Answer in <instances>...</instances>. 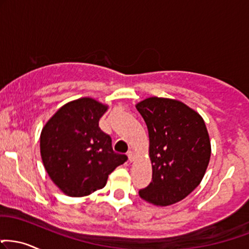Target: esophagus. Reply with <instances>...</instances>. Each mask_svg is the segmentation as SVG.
I'll use <instances>...</instances> for the list:
<instances>
[{
    "label": "esophagus",
    "mask_w": 249,
    "mask_h": 249,
    "mask_svg": "<svg viewBox=\"0 0 249 249\" xmlns=\"http://www.w3.org/2000/svg\"><path fill=\"white\" fill-rule=\"evenodd\" d=\"M127 158H128V161L130 162H132V161H134V153L132 151H128L127 152Z\"/></svg>",
    "instance_id": "1"
}]
</instances>
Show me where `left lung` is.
I'll list each match as a JSON object with an SVG mask.
<instances>
[{
    "label": "left lung",
    "instance_id": "1",
    "mask_svg": "<svg viewBox=\"0 0 249 249\" xmlns=\"http://www.w3.org/2000/svg\"><path fill=\"white\" fill-rule=\"evenodd\" d=\"M147 125L152 181L139 196L154 205L175 204L198 187L211 142L198 112L182 102L148 97L136 106Z\"/></svg>",
    "mask_w": 249,
    "mask_h": 249
}]
</instances>
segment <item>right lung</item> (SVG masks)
I'll list each match as a JSON object with an SVG mask.
<instances>
[{"label":"right lung","instance_id":"right-lung-1","mask_svg":"<svg viewBox=\"0 0 249 249\" xmlns=\"http://www.w3.org/2000/svg\"><path fill=\"white\" fill-rule=\"evenodd\" d=\"M107 106L82 97L61 107L40 134L44 167L56 187L71 197L88 196L127 160L115 153L111 138L98 126Z\"/></svg>","mask_w":249,"mask_h":249}]
</instances>
